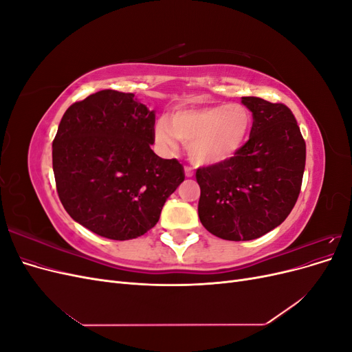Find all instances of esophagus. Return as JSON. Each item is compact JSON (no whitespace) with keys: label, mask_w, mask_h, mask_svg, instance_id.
I'll list each match as a JSON object with an SVG mask.
<instances>
[{"label":"esophagus","mask_w":352,"mask_h":352,"mask_svg":"<svg viewBox=\"0 0 352 352\" xmlns=\"http://www.w3.org/2000/svg\"><path fill=\"white\" fill-rule=\"evenodd\" d=\"M185 176H186V177L194 176V168L190 167V166H185Z\"/></svg>","instance_id":"obj_1"}]
</instances>
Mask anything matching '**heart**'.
Listing matches in <instances>:
<instances>
[{
	"mask_svg": "<svg viewBox=\"0 0 352 352\" xmlns=\"http://www.w3.org/2000/svg\"><path fill=\"white\" fill-rule=\"evenodd\" d=\"M252 113L239 102L179 109L154 127L155 142L166 151L176 150L177 140L186 144L190 162L211 166L226 162L247 142Z\"/></svg>",
	"mask_w": 352,
	"mask_h": 352,
	"instance_id": "b5f03b06",
	"label": "heart"
}]
</instances>
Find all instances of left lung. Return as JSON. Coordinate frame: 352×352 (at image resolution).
<instances>
[{"instance_id": "left-lung-1", "label": "left lung", "mask_w": 352, "mask_h": 352, "mask_svg": "<svg viewBox=\"0 0 352 352\" xmlns=\"http://www.w3.org/2000/svg\"><path fill=\"white\" fill-rule=\"evenodd\" d=\"M252 113L250 140L226 162L197 168L199 220L226 241L257 239L289 216L300 195L305 141L282 102L242 97Z\"/></svg>"}]
</instances>
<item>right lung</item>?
Segmentation results:
<instances>
[{
    "mask_svg": "<svg viewBox=\"0 0 352 352\" xmlns=\"http://www.w3.org/2000/svg\"><path fill=\"white\" fill-rule=\"evenodd\" d=\"M133 97L104 89L72 104L52 141L63 207L82 226L116 241L153 229L185 180L179 160L151 150L155 114Z\"/></svg>",
    "mask_w": 352,
    "mask_h": 352,
    "instance_id": "1",
    "label": "right lung"
}]
</instances>
